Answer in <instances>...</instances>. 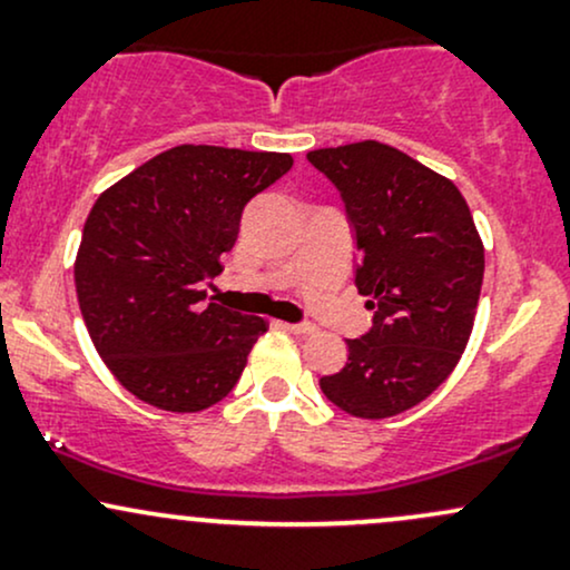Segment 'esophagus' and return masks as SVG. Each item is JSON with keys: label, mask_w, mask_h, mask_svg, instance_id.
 Segmentation results:
<instances>
[{"label": "esophagus", "mask_w": 570, "mask_h": 570, "mask_svg": "<svg viewBox=\"0 0 570 570\" xmlns=\"http://www.w3.org/2000/svg\"><path fill=\"white\" fill-rule=\"evenodd\" d=\"M284 330L292 332V335H311L316 326H313V324H284Z\"/></svg>", "instance_id": "1"}]
</instances>
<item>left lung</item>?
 Wrapping results in <instances>:
<instances>
[{"instance_id":"1","label":"left lung","mask_w":570,"mask_h":570,"mask_svg":"<svg viewBox=\"0 0 570 570\" xmlns=\"http://www.w3.org/2000/svg\"><path fill=\"white\" fill-rule=\"evenodd\" d=\"M353 227L372 330L345 340V367L318 381L353 417L399 415L434 394L472 335L485 248L450 179L381 141L307 153Z\"/></svg>"}]
</instances>
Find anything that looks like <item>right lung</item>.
Returning <instances> with one entry per match:
<instances>
[{"label": "right lung", "mask_w": 570, "mask_h": 570, "mask_svg": "<svg viewBox=\"0 0 570 570\" xmlns=\"http://www.w3.org/2000/svg\"><path fill=\"white\" fill-rule=\"evenodd\" d=\"M292 163L181 144L98 195L77 252V299L98 356L136 399L200 412L238 383L267 322L203 305L200 286L222 273L246 203Z\"/></svg>", "instance_id": "right-lung-1"}]
</instances>
